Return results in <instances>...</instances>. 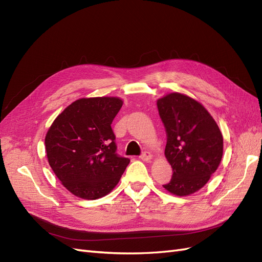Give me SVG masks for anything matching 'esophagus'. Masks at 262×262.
Masks as SVG:
<instances>
[{"mask_svg": "<svg viewBox=\"0 0 262 262\" xmlns=\"http://www.w3.org/2000/svg\"><path fill=\"white\" fill-rule=\"evenodd\" d=\"M152 154H150L149 152H146V150H145V152H143V153H142L141 155H140V158H141V160L142 161H144V162H148V161H150V160H152Z\"/></svg>", "mask_w": 262, "mask_h": 262, "instance_id": "esophagus-1", "label": "esophagus"}]
</instances>
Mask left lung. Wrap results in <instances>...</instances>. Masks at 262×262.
I'll return each mask as SVG.
<instances>
[{"label":"left lung","mask_w":262,"mask_h":262,"mask_svg":"<svg viewBox=\"0 0 262 262\" xmlns=\"http://www.w3.org/2000/svg\"><path fill=\"white\" fill-rule=\"evenodd\" d=\"M165 126V156L172 168L163 187L188 195L201 189L215 172L223 155V137L215 120L200 102L179 93L157 100Z\"/></svg>","instance_id":"1"}]
</instances>
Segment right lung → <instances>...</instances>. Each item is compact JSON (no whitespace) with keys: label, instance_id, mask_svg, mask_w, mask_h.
I'll use <instances>...</instances> for the list:
<instances>
[{"label":"right lung","instance_id":"right-lung-1","mask_svg":"<svg viewBox=\"0 0 262 262\" xmlns=\"http://www.w3.org/2000/svg\"><path fill=\"white\" fill-rule=\"evenodd\" d=\"M122 100L82 98L55 118L45 139L49 165L70 192L86 200L108 194L130 160L117 153L112 123Z\"/></svg>","mask_w":262,"mask_h":262}]
</instances>
